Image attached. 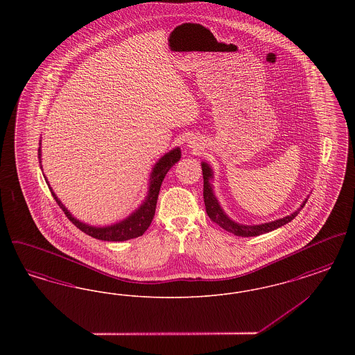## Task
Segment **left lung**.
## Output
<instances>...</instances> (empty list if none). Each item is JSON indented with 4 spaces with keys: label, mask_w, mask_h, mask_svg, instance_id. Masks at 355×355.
<instances>
[{
    "label": "left lung",
    "mask_w": 355,
    "mask_h": 355,
    "mask_svg": "<svg viewBox=\"0 0 355 355\" xmlns=\"http://www.w3.org/2000/svg\"><path fill=\"white\" fill-rule=\"evenodd\" d=\"M202 166L203 174V201H205V207H206V213L209 216V218L213 220L214 223H217L222 229H225L229 233H233L234 236H255L269 233L271 230H275L284 225L288 223L290 220H294L297 217V214L301 211V209L304 207V203L307 201V198L304 202L301 203V206L293 211L290 216H286L284 218L279 220H271V222H265V223H259V225H243V223H238L236 220H232L225 210L222 209L214 190H213V178H214V171L211 169V166L207 162H201Z\"/></svg>",
    "instance_id": "left-lung-1"
}]
</instances>
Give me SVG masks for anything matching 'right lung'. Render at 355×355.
Listing matches in <instances>:
<instances>
[{
	"label": "right lung",
	"instance_id": "1",
	"mask_svg": "<svg viewBox=\"0 0 355 355\" xmlns=\"http://www.w3.org/2000/svg\"><path fill=\"white\" fill-rule=\"evenodd\" d=\"M38 158H40V165H41V142H40V149H38ZM180 158H181L180 148H174L170 152L165 153L153 166L150 178H149V186H148V194H146L145 200L125 220H119V222H116L113 225H107V226L87 225L85 222L77 220L74 216H71V213L65 207V205L61 202V200H58V197L53 191L45 175L44 177H45L46 184L49 185L55 202L60 205V207L65 211L69 220H71L81 232H84L87 236H93L96 239L119 242V241H128V239H133L137 236H142L148 230V227L150 226L153 218H154L155 206H157V200H158L162 181H164L165 175L168 174L170 168L173 165H175L180 161ZM41 168H42V165H41Z\"/></svg>",
	"mask_w": 355,
	"mask_h": 355
}]
</instances>
